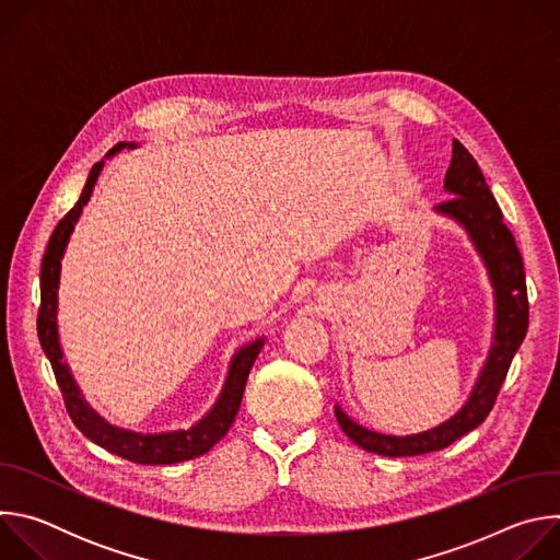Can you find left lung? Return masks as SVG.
<instances>
[{
    "instance_id": "left-lung-1",
    "label": "left lung",
    "mask_w": 560,
    "mask_h": 560,
    "mask_svg": "<svg viewBox=\"0 0 560 560\" xmlns=\"http://www.w3.org/2000/svg\"><path fill=\"white\" fill-rule=\"evenodd\" d=\"M445 190L452 197L439 203L434 210L458 221L467 230L494 285V343L467 404L434 430L412 436H387L357 425L337 406L335 415L348 439H352L359 447L381 456H417L436 452L481 425L492 412L510 363L527 335L529 303L523 257L514 242V234L503 223V212L490 186L486 184L481 168H478L476 159L458 139L452 143V162L445 173Z\"/></svg>"
}]
</instances>
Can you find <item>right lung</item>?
<instances>
[{
    "mask_svg": "<svg viewBox=\"0 0 560 560\" xmlns=\"http://www.w3.org/2000/svg\"><path fill=\"white\" fill-rule=\"evenodd\" d=\"M124 145H132V143H126V141L117 143L115 148L108 150V156L119 152ZM102 168H104V159L93 166V171L86 179V186L82 190V197H79L77 203L63 214V219L57 223V228L52 230V234L48 238V248L44 253L42 275H39V288H42V303H39V314H37L39 343L52 365L57 385L63 396V406H66L72 423L77 425V430L82 432L86 439H91L93 443L102 445L104 450H108L121 458H128L132 463H141V465H171V463L190 460L195 456L206 454L230 430V425L238 412V406H242L246 381L253 370V363L264 348V339H257V341L244 346L234 354L214 408L190 430L166 432V434H137L130 430H119V428L106 423L84 401V396H82V392H79L70 370L63 361V352L59 348L57 288H59V275H61V257L68 246V238L74 230L79 214H82L84 206L89 203V199L93 195V188L97 184Z\"/></svg>",
    "mask_w": 560,
    "mask_h": 560,
    "instance_id": "add662e5",
    "label": "right lung"
}]
</instances>
